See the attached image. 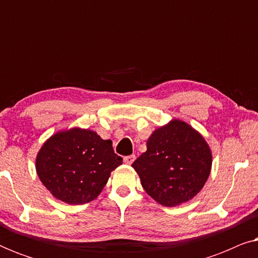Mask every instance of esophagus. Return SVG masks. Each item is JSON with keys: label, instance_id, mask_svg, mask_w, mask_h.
<instances>
[{"label": "esophagus", "instance_id": "1", "mask_svg": "<svg viewBox=\"0 0 258 258\" xmlns=\"http://www.w3.org/2000/svg\"><path fill=\"white\" fill-rule=\"evenodd\" d=\"M135 158H136V156L135 155H129V156H125L124 157V162L126 164H132L134 161H135Z\"/></svg>", "mask_w": 258, "mask_h": 258}]
</instances>
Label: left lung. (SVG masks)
<instances>
[{
  "instance_id": "left-lung-1",
  "label": "left lung",
  "mask_w": 258,
  "mask_h": 258,
  "mask_svg": "<svg viewBox=\"0 0 258 258\" xmlns=\"http://www.w3.org/2000/svg\"><path fill=\"white\" fill-rule=\"evenodd\" d=\"M133 167L148 195L174 207L191 200L203 188L210 174L211 151L199 133L175 119L149 137L147 151Z\"/></svg>"
}]
</instances>
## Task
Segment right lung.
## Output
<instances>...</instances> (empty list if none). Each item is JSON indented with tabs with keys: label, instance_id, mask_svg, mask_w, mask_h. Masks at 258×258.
<instances>
[{
	"label": "right lung",
	"instance_id": "obj_1",
	"mask_svg": "<svg viewBox=\"0 0 258 258\" xmlns=\"http://www.w3.org/2000/svg\"><path fill=\"white\" fill-rule=\"evenodd\" d=\"M122 161L110 140L75 128L56 134L43 144L36 158V171L56 199L84 204L100 195L110 172Z\"/></svg>",
	"mask_w": 258,
	"mask_h": 258
}]
</instances>
